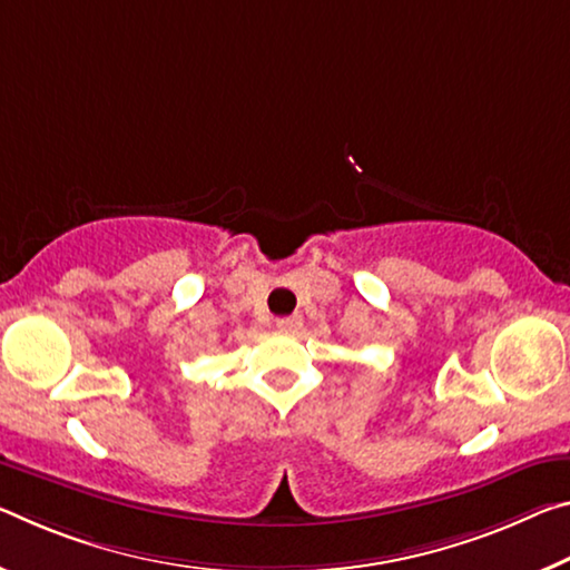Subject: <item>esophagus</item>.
Wrapping results in <instances>:
<instances>
[{
	"instance_id": "esophagus-1",
	"label": "esophagus",
	"mask_w": 570,
	"mask_h": 570,
	"mask_svg": "<svg viewBox=\"0 0 570 570\" xmlns=\"http://www.w3.org/2000/svg\"><path fill=\"white\" fill-rule=\"evenodd\" d=\"M276 327L282 332H296L302 327V317H299V314H292V317H282V320H276Z\"/></svg>"
}]
</instances>
